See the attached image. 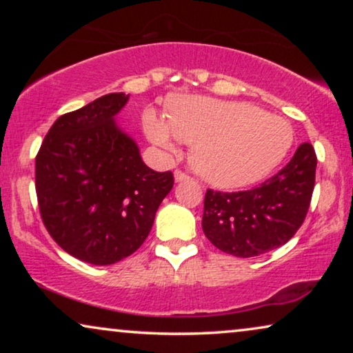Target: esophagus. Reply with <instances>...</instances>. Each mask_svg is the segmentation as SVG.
<instances>
[{
	"label": "esophagus",
	"instance_id": "esophagus-1",
	"mask_svg": "<svg viewBox=\"0 0 353 353\" xmlns=\"http://www.w3.org/2000/svg\"><path fill=\"white\" fill-rule=\"evenodd\" d=\"M190 175H188V173H185V172H181V170H176L175 172V181H185V180H190Z\"/></svg>",
	"mask_w": 353,
	"mask_h": 353
}]
</instances>
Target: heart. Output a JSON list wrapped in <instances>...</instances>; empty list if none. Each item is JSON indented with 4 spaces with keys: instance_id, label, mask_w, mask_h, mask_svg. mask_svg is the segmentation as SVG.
Returning <instances> with one entry per match:
<instances>
[{
    "instance_id": "b5f03b06",
    "label": "heart",
    "mask_w": 353,
    "mask_h": 353,
    "mask_svg": "<svg viewBox=\"0 0 353 353\" xmlns=\"http://www.w3.org/2000/svg\"><path fill=\"white\" fill-rule=\"evenodd\" d=\"M143 127L154 144L175 151V138L191 144L197 173L220 188L262 180L283 162L294 141L291 123L249 103L204 96L168 101L167 122L148 109Z\"/></svg>"
}]
</instances>
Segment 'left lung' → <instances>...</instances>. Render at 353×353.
<instances>
[{
  "label": "left lung",
  "mask_w": 353,
  "mask_h": 353,
  "mask_svg": "<svg viewBox=\"0 0 353 353\" xmlns=\"http://www.w3.org/2000/svg\"><path fill=\"white\" fill-rule=\"evenodd\" d=\"M316 154L302 143L276 175L248 191L207 190L202 230L216 249L257 257L281 248L305 220L315 188Z\"/></svg>",
  "instance_id": "8db88e82"
}]
</instances>
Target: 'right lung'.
<instances>
[{"instance_id": "1", "label": "right lung", "mask_w": 353, "mask_h": 353, "mask_svg": "<svg viewBox=\"0 0 353 353\" xmlns=\"http://www.w3.org/2000/svg\"><path fill=\"white\" fill-rule=\"evenodd\" d=\"M128 94L110 93L61 115L35 159L43 225L61 249L93 265L127 259L148 238L173 188L172 172H154L114 115Z\"/></svg>"}]
</instances>
